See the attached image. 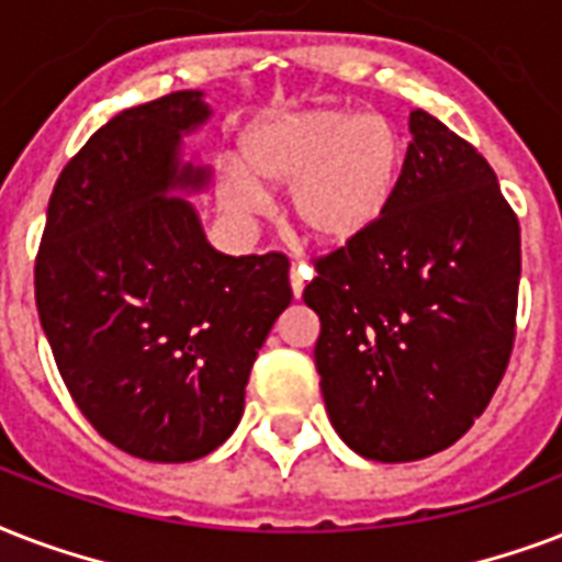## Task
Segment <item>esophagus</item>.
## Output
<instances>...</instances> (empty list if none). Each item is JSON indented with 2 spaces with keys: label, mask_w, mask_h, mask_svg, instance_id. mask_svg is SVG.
Returning a JSON list of instances; mask_svg holds the SVG:
<instances>
[{
  "label": "esophagus",
  "mask_w": 562,
  "mask_h": 562,
  "mask_svg": "<svg viewBox=\"0 0 562 562\" xmlns=\"http://www.w3.org/2000/svg\"><path fill=\"white\" fill-rule=\"evenodd\" d=\"M307 281H311V267H304V263H299V267L290 269V286H293L295 299H302L304 284H307Z\"/></svg>",
  "instance_id": "34e87169"
}]
</instances>
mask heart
<instances>
[{"label":"heart","mask_w":562,"mask_h":562,"mask_svg":"<svg viewBox=\"0 0 562 562\" xmlns=\"http://www.w3.org/2000/svg\"><path fill=\"white\" fill-rule=\"evenodd\" d=\"M240 167L216 181L225 211L249 220L263 190L290 187L286 213L295 232L325 249H346L367 240L393 207L407 143L386 116L346 108L278 111L243 132Z\"/></svg>","instance_id":"b5f03b06"}]
</instances>
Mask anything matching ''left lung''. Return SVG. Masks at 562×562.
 Listing matches in <instances>:
<instances>
[{
  "instance_id": "obj_1",
  "label": "left lung",
  "mask_w": 562,
  "mask_h": 562,
  "mask_svg": "<svg viewBox=\"0 0 562 562\" xmlns=\"http://www.w3.org/2000/svg\"><path fill=\"white\" fill-rule=\"evenodd\" d=\"M411 134L384 222L316 260L304 286L330 425L381 463L472 428L510 360L519 299V220L493 167L428 111H411Z\"/></svg>"
}]
</instances>
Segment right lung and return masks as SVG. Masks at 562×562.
<instances>
[{
	"mask_svg": "<svg viewBox=\"0 0 562 562\" xmlns=\"http://www.w3.org/2000/svg\"><path fill=\"white\" fill-rule=\"evenodd\" d=\"M211 120L178 90L104 123L52 190L34 299L60 378L108 442L187 463L232 437L251 363L293 302L290 260L222 255L187 193L211 167L181 140Z\"/></svg>",
	"mask_w": 562,
	"mask_h": 562,
	"instance_id": "1",
	"label": "right lung"
}]
</instances>
